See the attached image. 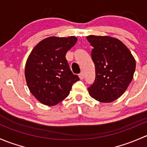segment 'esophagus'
Instances as JSON below:
<instances>
[{
	"label": "esophagus",
	"instance_id": "34e87169",
	"mask_svg": "<svg viewBox=\"0 0 147 147\" xmlns=\"http://www.w3.org/2000/svg\"><path fill=\"white\" fill-rule=\"evenodd\" d=\"M79 78H80V79H84V73L83 71H81V73L79 74Z\"/></svg>",
	"mask_w": 147,
	"mask_h": 147
}]
</instances>
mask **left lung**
Listing matches in <instances>:
<instances>
[{"instance_id": "8db88e82", "label": "left lung", "mask_w": 147, "mask_h": 147, "mask_svg": "<svg viewBox=\"0 0 147 147\" xmlns=\"http://www.w3.org/2000/svg\"><path fill=\"white\" fill-rule=\"evenodd\" d=\"M93 47L91 57L96 79L88 90L96 100L111 102L122 96L133 78L136 62L131 51L120 40L109 36H88Z\"/></svg>"}]
</instances>
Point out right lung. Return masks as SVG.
Returning a JSON list of instances; mask_svg holds the SVG:
<instances>
[{"instance_id": "obj_1", "label": "right lung", "mask_w": 147, "mask_h": 147, "mask_svg": "<svg viewBox=\"0 0 147 147\" xmlns=\"http://www.w3.org/2000/svg\"><path fill=\"white\" fill-rule=\"evenodd\" d=\"M76 42L74 36L49 37L39 42L30 53L25 64V78L30 92L41 103L58 104L79 80L66 59V52Z\"/></svg>"}]
</instances>
